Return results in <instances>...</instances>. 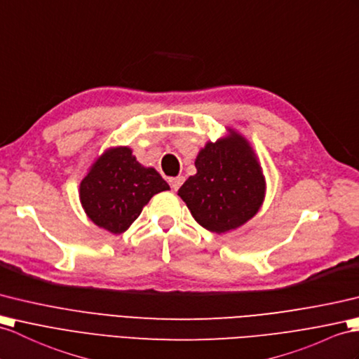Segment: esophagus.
I'll use <instances>...</instances> for the list:
<instances>
[{
	"instance_id": "obj_1",
	"label": "esophagus",
	"mask_w": 359,
	"mask_h": 359,
	"mask_svg": "<svg viewBox=\"0 0 359 359\" xmlns=\"http://www.w3.org/2000/svg\"><path fill=\"white\" fill-rule=\"evenodd\" d=\"M169 182H170V187H172V190L177 191V190L181 187L182 182H184V177H177V178H172V180H169Z\"/></svg>"
}]
</instances>
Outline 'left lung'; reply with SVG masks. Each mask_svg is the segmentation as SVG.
<instances>
[{
  "label": "left lung",
  "mask_w": 359,
  "mask_h": 359,
  "mask_svg": "<svg viewBox=\"0 0 359 359\" xmlns=\"http://www.w3.org/2000/svg\"><path fill=\"white\" fill-rule=\"evenodd\" d=\"M196 175L178 190L195 221L212 233L238 229L255 216L265 198V178L242 135L207 143L196 156Z\"/></svg>",
  "instance_id": "8db88e82"
}]
</instances>
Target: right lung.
<instances>
[{
  "label": "right lung",
  "mask_w": 359,
  "mask_h": 359,
  "mask_svg": "<svg viewBox=\"0 0 359 359\" xmlns=\"http://www.w3.org/2000/svg\"><path fill=\"white\" fill-rule=\"evenodd\" d=\"M169 189L158 172L135 160L129 147H114L82 180L81 203L95 225L120 234L133 225L154 195Z\"/></svg>",
  "instance_id": "obj_1"
}]
</instances>
